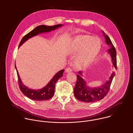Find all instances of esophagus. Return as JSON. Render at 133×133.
I'll list each match as a JSON object with an SVG mask.
<instances>
[{
	"instance_id": "1",
	"label": "esophagus",
	"mask_w": 133,
	"mask_h": 133,
	"mask_svg": "<svg viewBox=\"0 0 133 133\" xmlns=\"http://www.w3.org/2000/svg\"><path fill=\"white\" fill-rule=\"evenodd\" d=\"M65 71H66V72H70L72 71V69H71V68H69V67H68V68H67L66 69Z\"/></svg>"
}]
</instances>
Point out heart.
<instances>
[{
  "mask_svg": "<svg viewBox=\"0 0 133 133\" xmlns=\"http://www.w3.org/2000/svg\"><path fill=\"white\" fill-rule=\"evenodd\" d=\"M101 48V42L98 37L80 35L72 39L68 52L72 54L80 52L76 59L77 63L81 66H86L96 58Z\"/></svg>",
  "mask_w": 133,
  "mask_h": 133,
  "instance_id": "b5f03b06",
  "label": "heart"
}]
</instances>
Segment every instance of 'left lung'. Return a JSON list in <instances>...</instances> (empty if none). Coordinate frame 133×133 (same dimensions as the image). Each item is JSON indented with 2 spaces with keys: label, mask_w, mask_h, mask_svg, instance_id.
Returning <instances> with one entry per match:
<instances>
[{
  "label": "left lung",
  "mask_w": 133,
  "mask_h": 133,
  "mask_svg": "<svg viewBox=\"0 0 133 133\" xmlns=\"http://www.w3.org/2000/svg\"><path fill=\"white\" fill-rule=\"evenodd\" d=\"M107 45L110 46L107 50L110 54L113 66L117 69V59L116 49L112 44L109 37L103 31ZM115 74L112 72L108 80L103 85L97 87H89L87 86L86 82L82 77V71L77 75V82L74 89L75 97L78 101L85 103H93L99 101L105 97L108 94L112 79Z\"/></svg>",
  "instance_id": "1"
}]
</instances>
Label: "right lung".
<instances>
[{
  "label": "right lung",
  "instance_id": "right-lung-1",
  "mask_svg": "<svg viewBox=\"0 0 133 133\" xmlns=\"http://www.w3.org/2000/svg\"><path fill=\"white\" fill-rule=\"evenodd\" d=\"M62 24H59L52 26L46 25H40L37 26L32 30H31L27 35H26L24 37H23L19 45V47L23 44H24L26 41H27L28 39L34 36L38 35L39 34L50 32L52 30H54L56 29H57L58 28L62 27ZM15 67L17 73L19 87V88L22 92L26 97L30 98V99L38 101L48 100L52 98V97L54 95L55 84L60 78L62 77L64 71V69L59 71L58 72H57L55 74V75L49 81V82L46 85V86H45L42 89L35 90L29 88L28 87L24 85V84L22 83L21 79L19 75L18 72L17 70L16 64H15Z\"/></svg>",
  "mask_w": 133,
  "mask_h": 133
}]
</instances>
